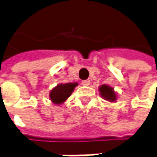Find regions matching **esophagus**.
Returning <instances> with one entry per match:
<instances>
[{
  "instance_id": "34e87169",
  "label": "esophagus",
  "mask_w": 157,
  "mask_h": 157,
  "mask_svg": "<svg viewBox=\"0 0 157 157\" xmlns=\"http://www.w3.org/2000/svg\"><path fill=\"white\" fill-rule=\"evenodd\" d=\"M81 84H82L83 86H90V81L89 80H86V81H81Z\"/></svg>"
}]
</instances>
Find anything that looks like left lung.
<instances>
[{
    "label": "left lung",
    "instance_id": "left-lung-1",
    "mask_svg": "<svg viewBox=\"0 0 157 157\" xmlns=\"http://www.w3.org/2000/svg\"><path fill=\"white\" fill-rule=\"evenodd\" d=\"M100 93L105 100H108L109 102H115L117 100V94L114 92L113 89L109 86L107 85H102L99 87Z\"/></svg>",
    "mask_w": 157,
    "mask_h": 157
}]
</instances>
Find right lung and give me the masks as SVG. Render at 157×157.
I'll return each instance as SVG.
<instances>
[{"instance_id": "add662e5", "label": "right lung", "mask_w": 157, "mask_h": 157, "mask_svg": "<svg viewBox=\"0 0 157 157\" xmlns=\"http://www.w3.org/2000/svg\"><path fill=\"white\" fill-rule=\"evenodd\" d=\"M78 84L76 82L74 83L58 84L57 86L50 91L49 98L53 104L57 105H61L67 100L74 89Z\"/></svg>"}]
</instances>
